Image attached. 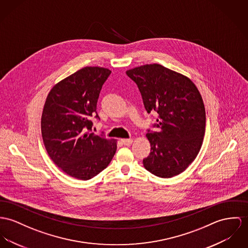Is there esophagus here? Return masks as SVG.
<instances>
[{"label": "esophagus", "mask_w": 248, "mask_h": 248, "mask_svg": "<svg viewBox=\"0 0 248 248\" xmlns=\"http://www.w3.org/2000/svg\"><path fill=\"white\" fill-rule=\"evenodd\" d=\"M121 141H122V143H123L124 145H130V144L132 143L133 140H132V139H122Z\"/></svg>", "instance_id": "34e87169"}]
</instances>
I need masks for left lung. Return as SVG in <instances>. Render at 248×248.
Returning <instances> with one entry per match:
<instances>
[{
	"instance_id": "left-lung-1",
	"label": "left lung",
	"mask_w": 248,
	"mask_h": 248,
	"mask_svg": "<svg viewBox=\"0 0 248 248\" xmlns=\"http://www.w3.org/2000/svg\"><path fill=\"white\" fill-rule=\"evenodd\" d=\"M148 113L155 111L158 131L148 129L150 155L142 162L153 174L169 178L186 170L200 151L206 128L201 94L190 78L159 64L126 71Z\"/></svg>"
}]
</instances>
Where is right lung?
Instances as JSON below:
<instances>
[{
	"mask_svg": "<svg viewBox=\"0 0 248 248\" xmlns=\"http://www.w3.org/2000/svg\"><path fill=\"white\" fill-rule=\"evenodd\" d=\"M111 71L85 67L58 82L47 96L41 134L51 159L72 177L89 180L110 163L117 141L92 133L102 87Z\"/></svg>",
	"mask_w": 248,
	"mask_h": 248,
	"instance_id": "add662e5",
	"label": "right lung"
}]
</instances>
